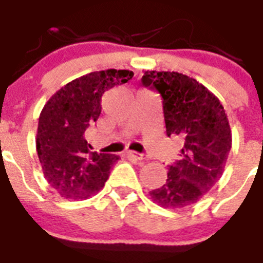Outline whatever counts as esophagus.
I'll return each mask as SVG.
<instances>
[{
  "label": "esophagus",
  "instance_id": "1",
  "mask_svg": "<svg viewBox=\"0 0 263 263\" xmlns=\"http://www.w3.org/2000/svg\"><path fill=\"white\" fill-rule=\"evenodd\" d=\"M127 155H130V157H134L136 159H138V160L145 159V155L139 154V153H136V152H127Z\"/></svg>",
  "mask_w": 263,
  "mask_h": 263
}]
</instances>
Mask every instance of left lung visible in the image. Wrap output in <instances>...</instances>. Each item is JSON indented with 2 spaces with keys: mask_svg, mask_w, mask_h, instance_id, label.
I'll return each instance as SVG.
<instances>
[{
  "mask_svg": "<svg viewBox=\"0 0 263 263\" xmlns=\"http://www.w3.org/2000/svg\"><path fill=\"white\" fill-rule=\"evenodd\" d=\"M142 84L163 100L167 136L184 138L182 158L168 166L166 183L148 195L163 208L192 205L224 173L232 147L224 106L208 88L179 72L146 71Z\"/></svg>",
  "mask_w": 263,
  "mask_h": 263,
  "instance_id": "left-lung-1",
  "label": "left lung"
}]
</instances>
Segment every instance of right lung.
<instances>
[{
  "mask_svg": "<svg viewBox=\"0 0 263 263\" xmlns=\"http://www.w3.org/2000/svg\"><path fill=\"white\" fill-rule=\"evenodd\" d=\"M127 69L90 72L50 97L39 116L36 153L43 175L60 196L84 200L103 190L120 157L89 152L84 134L101 113V97L133 78Z\"/></svg>",
  "mask_w": 263,
  "mask_h": 263,
  "instance_id": "1",
  "label": "right lung"
}]
</instances>
